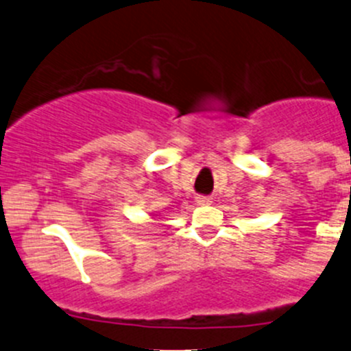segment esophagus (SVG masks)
<instances>
[{"instance_id": "1", "label": "esophagus", "mask_w": 351, "mask_h": 351, "mask_svg": "<svg viewBox=\"0 0 351 351\" xmlns=\"http://www.w3.org/2000/svg\"><path fill=\"white\" fill-rule=\"evenodd\" d=\"M210 202H212L210 197H204V195L197 197V204H200V205H208Z\"/></svg>"}]
</instances>
